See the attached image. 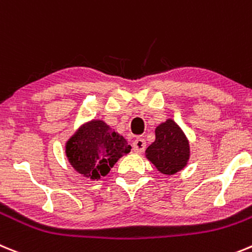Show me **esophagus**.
<instances>
[{"instance_id":"esophagus-1","label":"esophagus","mask_w":252,"mask_h":252,"mask_svg":"<svg viewBox=\"0 0 252 252\" xmlns=\"http://www.w3.org/2000/svg\"><path fill=\"white\" fill-rule=\"evenodd\" d=\"M147 147L146 140L143 139V138H137V139L133 142V149H134L135 153H142Z\"/></svg>"}]
</instances>
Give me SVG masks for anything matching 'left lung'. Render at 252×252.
<instances>
[{
  "mask_svg": "<svg viewBox=\"0 0 252 252\" xmlns=\"http://www.w3.org/2000/svg\"><path fill=\"white\" fill-rule=\"evenodd\" d=\"M146 158L165 176L182 171L191 156L189 140L173 119L168 118L156 128V140L146 149Z\"/></svg>",
  "mask_w": 252,
  "mask_h": 252,
  "instance_id": "8db88e82",
  "label": "left lung"
}]
</instances>
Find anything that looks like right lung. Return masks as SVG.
Listing matches in <instances>:
<instances>
[{
  "label": "right lung",
  "instance_id": "obj_1",
  "mask_svg": "<svg viewBox=\"0 0 252 252\" xmlns=\"http://www.w3.org/2000/svg\"><path fill=\"white\" fill-rule=\"evenodd\" d=\"M130 148L126 138L103 119H92L81 124L66 140L65 154L80 176L99 181Z\"/></svg>",
  "mask_w": 252,
  "mask_h": 252
}]
</instances>
